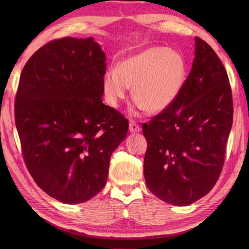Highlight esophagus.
Masks as SVG:
<instances>
[{"instance_id": "obj_1", "label": "esophagus", "mask_w": 249, "mask_h": 249, "mask_svg": "<svg viewBox=\"0 0 249 249\" xmlns=\"http://www.w3.org/2000/svg\"><path fill=\"white\" fill-rule=\"evenodd\" d=\"M140 127H139V125L138 124H136V122H134V121H130L129 122V130H130V133H139L140 131Z\"/></svg>"}]
</instances>
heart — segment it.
Masks as SVG:
<instances>
[{
    "label": "heart",
    "instance_id": "1",
    "mask_svg": "<svg viewBox=\"0 0 249 249\" xmlns=\"http://www.w3.org/2000/svg\"><path fill=\"white\" fill-rule=\"evenodd\" d=\"M185 62L178 51L151 47L111 67L103 78L106 102L116 107L133 87V97L147 112L160 113L176 102L185 79Z\"/></svg>",
    "mask_w": 249,
    "mask_h": 249
}]
</instances>
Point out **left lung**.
Segmentation results:
<instances>
[{
  "label": "left lung",
  "instance_id": "8db88e82",
  "mask_svg": "<svg viewBox=\"0 0 249 249\" xmlns=\"http://www.w3.org/2000/svg\"><path fill=\"white\" fill-rule=\"evenodd\" d=\"M193 67L170 107L142 125L147 142L144 178L156 197L189 205L214 187L223 170L233 102L215 51L195 37Z\"/></svg>",
  "mask_w": 249,
  "mask_h": 249
}]
</instances>
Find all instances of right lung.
I'll list each match as a JSON object with an SVG mask.
<instances>
[{"mask_svg": "<svg viewBox=\"0 0 249 249\" xmlns=\"http://www.w3.org/2000/svg\"><path fill=\"white\" fill-rule=\"evenodd\" d=\"M106 54L92 37L44 45L21 71L15 102L22 155L35 183L66 204L93 198L128 121L103 103Z\"/></svg>", "mask_w": 249, "mask_h": 249, "instance_id": "add662e5", "label": "right lung"}]
</instances>
